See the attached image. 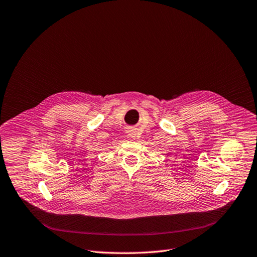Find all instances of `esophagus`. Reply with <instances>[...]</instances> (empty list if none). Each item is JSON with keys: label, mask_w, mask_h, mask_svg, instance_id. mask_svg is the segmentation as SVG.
Masks as SVG:
<instances>
[{"label": "esophagus", "mask_w": 257, "mask_h": 257, "mask_svg": "<svg viewBox=\"0 0 257 257\" xmlns=\"http://www.w3.org/2000/svg\"><path fill=\"white\" fill-rule=\"evenodd\" d=\"M128 136H129L130 138H132V139H136V137H137V131H136V129H135V128H130V129L128 130Z\"/></svg>", "instance_id": "1"}]
</instances>
